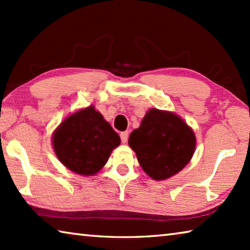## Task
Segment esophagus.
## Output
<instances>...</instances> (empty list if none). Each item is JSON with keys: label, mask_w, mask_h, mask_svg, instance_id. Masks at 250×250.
I'll use <instances>...</instances> for the list:
<instances>
[{"label": "esophagus", "mask_w": 250, "mask_h": 250, "mask_svg": "<svg viewBox=\"0 0 250 250\" xmlns=\"http://www.w3.org/2000/svg\"><path fill=\"white\" fill-rule=\"evenodd\" d=\"M120 138H121V141L125 143L126 141H128V138H129V132L128 131H124V132L120 133Z\"/></svg>", "instance_id": "obj_1"}]
</instances>
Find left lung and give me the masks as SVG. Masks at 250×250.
I'll use <instances>...</instances> for the list:
<instances>
[{"instance_id":"obj_1","label":"left lung","mask_w":250,"mask_h":250,"mask_svg":"<svg viewBox=\"0 0 250 250\" xmlns=\"http://www.w3.org/2000/svg\"><path fill=\"white\" fill-rule=\"evenodd\" d=\"M129 146L147 175L163 181L191 161L196 138L184 120L173 112L150 109L129 137Z\"/></svg>"}]
</instances>
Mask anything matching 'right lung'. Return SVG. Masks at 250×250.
Listing matches in <instances>:
<instances>
[{
    "label": "right lung",
    "instance_id": "obj_1",
    "mask_svg": "<svg viewBox=\"0 0 250 250\" xmlns=\"http://www.w3.org/2000/svg\"><path fill=\"white\" fill-rule=\"evenodd\" d=\"M120 137L94 105L73 113L53 134V146L58 160L80 175H95L107 163Z\"/></svg>",
    "mask_w": 250,
    "mask_h": 250
}]
</instances>
